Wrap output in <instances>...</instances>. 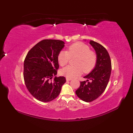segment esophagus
I'll list each match as a JSON object with an SVG mask.
<instances>
[{"label":"esophagus","instance_id":"esophagus-1","mask_svg":"<svg viewBox=\"0 0 133 133\" xmlns=\"http://www.w3.org/2000/svg\"><path fill=\"white\" fill-rule=\"evenodd\" d=\"M66 81H71V80H72V79L71 78H67L66 77Z\"/></svg>","mask_w":133,"mask_h":133}]
</instances>
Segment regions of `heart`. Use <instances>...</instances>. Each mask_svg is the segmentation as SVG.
Masks as SVG:
<instances>
[{"mask_svg":"<svg viewBox=\"0 0 133 133\" xmlns=\"http://www.w3.org/2000/svg\"><path fill=\"white\" fill-rule=\"evenodd\" d=\"M77 57L75 64L77 66L69 65L62 69V75L67 78H72L81 74L84 71L88 72L95 66L97 55L90 50V47L82 42H77L68 47L67 51H61L58 55V61L62 66L68 63L71 58Z\"/></svg>","mask_w":133,"mask_h":133,"instance_id":"heart-1","label":"heart"}]
</instances>
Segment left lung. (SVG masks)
Masks as SVG:
<instances>
[{
	"label": "left lung",
	"instance_id": "left-lung-1",
	"mask_svg": "<svg viewBox=\"0 0 133 133\" xmlns=\"http://www.w3.org/2000/svg\"><path fill=\"white\" fill-rule=\"evenodd\" d=\"M89 43L95 51L97 62L94 69L83 77L86 81L81 82L79 87L75 91L78 97L86 102L94 101L104 92L111 71V60L106 49L93 41H90Z\"/></svg>",
	"mask_w": 133,
	"mask_h": 133
}]
</instances>
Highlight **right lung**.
<instances>
[{"label":"right lung","instance_id":"1","mask_svg":"<svg viewBox=\"0 0 133 133\" xmlns=\"http://www.w3.org/2000/svg\"><path fill=\"white\" fill-rule=\"evenodd\" d=\"M60 40L44 39L31 49L24 61L23 77L29 91L39 101L48 102L60 94L66 82L64 77H56L59 69L58 55L64 46Z\"/></svg>","mask_w":133,"mask_h":133}]
</instances>
